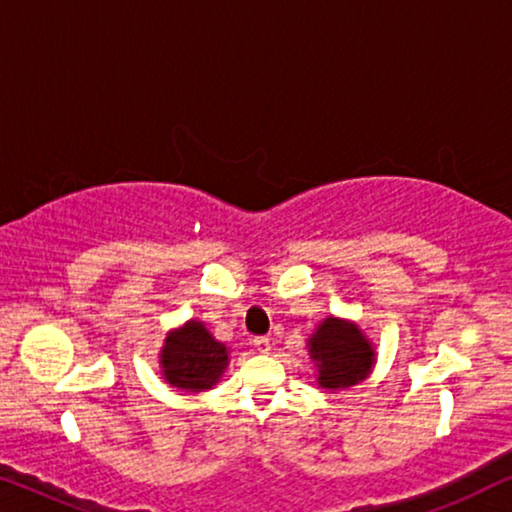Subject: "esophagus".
Returning a JSON list of instances; mask_svg holds the SVG:
<instances>
[{"label":"esophagus","instance_id":"esophagus-1","mask_svg":"<svg viewBox=\"0 0 512 512\" xmlns=\"http://www.w3.org/2000/svg\"><path fill=\"white\" fill-rule=\"evenodd\" d=\"M254 349L258 354H268L270 352V340L268 338H256L254 340Z\"/></svg>","mask_w":512,"mask_h":512}]
</instances>
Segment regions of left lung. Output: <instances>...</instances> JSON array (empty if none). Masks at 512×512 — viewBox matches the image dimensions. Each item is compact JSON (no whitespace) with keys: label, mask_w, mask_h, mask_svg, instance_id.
Returning <instances> with one entry per match:
<instances>
[{"label":"left lung","mask_w":512,"mask_h":512,"mask_svg":"<svg viewBox=\"0 0 512 512\" xmlns=\"http://www.w3.org/2000/svg\"><path fill=\"white\" fill-rule=\"evenodd\" d=\"M307 352L317 368V384L326 391L354 387L373 373L377 352L359 324L328 314L307 338Z\"/></svg>","instance_id":"left-lung-1"}]
</instances>
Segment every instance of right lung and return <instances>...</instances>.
<instances>
[{
	"label": "right lung",
	"instance_id": "obj_1",
	"mask_svg": "<svg viewBox=\"0 0 512 512\" xmlns=\"http://www.w3.org/2000/svg\"><path fill=\"white\" fill-rule=\"evenodd\" d=\"M228 363V347L214 340V335L198 319H188L186 324L167 331L158 352L163 380L188 394H200L219 384Z\"/></svg>",
	"mask_w": 512,
	"mask_h": 512
}]
</instances>
